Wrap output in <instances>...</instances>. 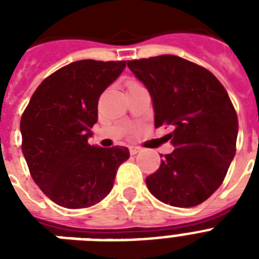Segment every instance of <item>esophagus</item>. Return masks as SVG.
<instances>
[{"instance_id":"1","label":"esophagus","mask_w":259,"mask_h":259,"mask_svg":"<svg viewBox=\"0 0 259 259\" xmlns=\"http://www.w3.org/2000/svg\"><path fill=\"white\" fill-rule=\"evenodd\" d=\"M130 154H137L140 152V148L138 146H129Z\"/></svg>"}]
</instances>
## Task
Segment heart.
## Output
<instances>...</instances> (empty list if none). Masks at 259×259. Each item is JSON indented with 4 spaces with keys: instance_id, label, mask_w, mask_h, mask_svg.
Returning <instances> with one entry per match:
<instances>
[{
    "instance_id": "heart-1",
    "label": "heart",
    "mask_w": 259,
    "mask_h": 259,
    "mask_svg": "<svg viewBox=\"0 0 259 259\" xmlns=\"http://www.w3.org/2000/svg\"><path fill=\"white\" fill-rule=\"evenodd\" d=\"M136 84H140V83H137V82H129V84H127V86H136Z\"/></svg>"
}]
</instances>
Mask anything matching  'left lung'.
I'll return each mask as SVG.
<instances>
[{
    "label": "left lung",
    "mask_w": 259,
    "mask_h": 259,
    "mask_svg": "<svg viewBox=\"0 0 259 259\" xmlns=\"http://www.w3.org/2000/svg\"><path fill=\"white\" fill-rule=\"evenodd\" d=\"M149 90L154 126L175 150L146 177L150 193L173 207L188 208L207 200L226 177L237 150L238 117L233 102L207 68L175 55L127 60Z\"/></svg>",
    "instance_id": "left-lung-1"
}]
</instances>
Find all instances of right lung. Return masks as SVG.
Masks as SVG:
<instances>
[{"label": "right lung", "instance_id": "right-lung-1", "mask_svg": "<svg viewBox=\"0 0 259 259\" xmlns=\"http://www.w3.org/2000/svg\"><path fill=\"white\" fill-rule=\"evenodd\" d=\"M126 67L78 60L55 71L36 89L20 122L22 154L38 188L66 208H87L113 188L125 146L101 148L87 138L98 121V101Z\"/></svg>", "mask_w": 259, "mask_h": 259}]
</instances>
